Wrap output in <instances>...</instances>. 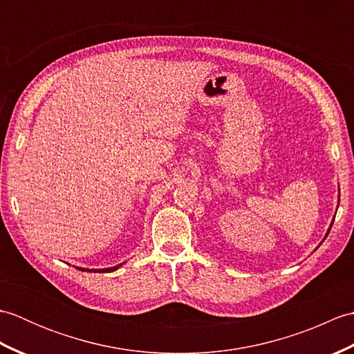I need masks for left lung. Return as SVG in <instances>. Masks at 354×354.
Returning <instances> with one entry per match:
<instances>
[{
  "instance_id": "8db88e82",
  "label": "left lung",
  "mask_w": 354,
  "mask_h": 354,
  "mask_svg": "<svg viewBox=\"0 0 354 354\" xmlns=\"http://www.w3.org/2000/svg\"><path fill=\"white\" fill-rule=\"evenodd\" d=\"M333 221H335V217H333ZM332 225H333V222L330 223V227H328V230H327V232H326V237L328 236V232H330V228H332ZM326 237H324V240H326ZM324 240H322V242H324Z\"/></svg>"
}]
</instances>
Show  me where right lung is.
Wrapping results in <instances>:
<instances>
[{"instance_id": "add662e5", "label": "right lung", "mask_w": 354, "mask_h": 354, "mask_svg": "<svg viewBox=\"0 0 354 354\" xmlns=\"http://www.w3.org/2000/svg\"><path fill=\"white\" fill-rule=\"evenodd\" d=\"M123 263H120L117 266H112V268H104V269H86V268H77L80 270H88V272H114L120 266H122Z\"/></svg>"}]
</instances>
